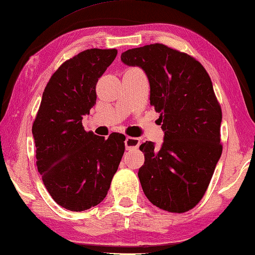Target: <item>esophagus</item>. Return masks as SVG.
Masks as SVG:
<instances>
[{
  "label": "esophagus",
  "instance_id": "obj_1",
  "mask_svg": "<svg viewBox=\"0 0 255 255\" xmlns=\"http://www.w3.org/2000/svg\"><path fill=\"white\" fill-rule=\"evenodd\" d=\"M140 140L138 138H135V137H126V140H125V146L126 149H132L137 148L139 146Z\"/></svg>",
  "mask_w": 255,
  "mask_h": 255
}]
</instances>
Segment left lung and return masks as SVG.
I'll use <instances>...</instances> for the list:
<instances>
[{
  "mask_svg": "<svg viewBox=\"0 0 255 255\" xmlns=\"http://www.w3.org/2000/svg\"><path fill=\"white\" fill-rule=\"evenodd\" d=\"M121 61L145 72L164 131L159 148L153 142L139 146L145 196L165 211H188L203 197L222 152V113L211 79L199 61L163 44L131 48Z\"/></svg>",
  "mask_w": 255,
  "mask_h": 255,
  "instance_id": "8db88e82",
  "label": "left lung"
}]
</instances>
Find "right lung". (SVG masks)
I'll list each match as a JSON object with an SVG mask.
<instances>
[{"mask_svg":"<svg viewBox=\"0 0 255 255\" xmlns=\"http://www.w3.org/2000/svg\"><path fill=\"white\" fill-rule=\"evenodd\" d=\"M118 51L91 48L62 63L43 92L33 124L36 164L56 203L85 211L107 196L125 152L123 134L86 131L83 117L96 103V84Z\"/></svg>","mask_w":255,"mask_h":255,"instance_id":"1","label":"right lung"}]
</instances>
